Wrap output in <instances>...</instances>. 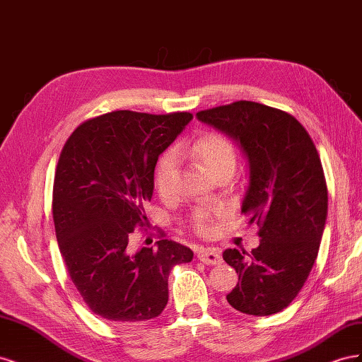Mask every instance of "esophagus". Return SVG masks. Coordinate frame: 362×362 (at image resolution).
<instances>
[{
    "label": "esophagus",
    "mask_w": 362,
    "mask_h": 362,
    "mask_svg": "<svg viewBox=\"0 0 362 362\" xmlns=\"http://www.w3.org/2000/svg\"><path fill=\"white\" fill-rule=\"evenodd\" d=\"M198 258L204 262V264H208V266H217V264H221V262H222L221 254H218V252L214 250V249L199 250Z\"/></svg>",
    "instance_id": "34e87169"
}]
</instances>
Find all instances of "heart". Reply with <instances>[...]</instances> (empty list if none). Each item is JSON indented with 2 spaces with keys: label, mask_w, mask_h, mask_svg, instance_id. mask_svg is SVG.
<instances>
[{
  "label": "heart",
  "mask_w": 362,
  "mask_h": 362,
  "mask_svg": "<svg viewBox=\"0 0 362 362\" xmlns=\"http://www.w3.org/2000/svg\"><path fill=\"white\" fill-rule=\"evenodd\" d=\"M180 156H189L193 160L198 161L204 170L213 178L214 175L223 170L235 168V149L231 141L225 136L218 133H206L194 144H181L177 148ZM175 151H168L160 157L157 168L154 184L156 190L161 198H170L177 189V178H178V157ZM214 211L211 210H199L196 211L192 222L196 228V231L201 234H206L211 229V218Z\"/></svg>",
  "instance_id": "1"
}]
</instances>
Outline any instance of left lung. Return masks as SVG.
Listing matches in <instances>:
<instances>
[{
  "mask_svg": "<svg viewBox=\"0 0 362 362\" xmlns=\"http://www.w3.org/2000/svg\"><path fill=\"white\" fill-rule=\"evenodd\" d=\"M196 117L242 148L249 164L242 213L259 226L250 254L223 252L238 275L226 300L243 314H276L298 296L319 254L327 216L319 152L298 119L264 104L237 101Z\"/></svg>",
  "mask_w": 362,
  "mask_h": 362,
  "instance_id": "left-lung-1",
  "label": "left lung"
}]
</instances>
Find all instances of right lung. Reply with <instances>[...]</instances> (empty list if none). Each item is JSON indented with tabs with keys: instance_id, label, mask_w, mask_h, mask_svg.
<instances>
[{
	"instance_id": "right-lung-1",
	"label": "right lung",
	"mask_w": 362,
	"mask_h": 362,
	"mask_svg": "<svg viewBox=\"0 0 362 362\" xmlns=\"http://www.w3.org/2000/svg\"><path fill=\"white\" fill-rule=\"evenodd\" d=\"M192 119L112 112L81 124L62 149L52 190L60 254L87 306L105 320L128 326L160 315L170 270L193 259L172 240L127 249L134 228L148 223L157 160Z\"/></svg>"
}]
</instances>
